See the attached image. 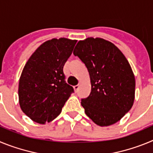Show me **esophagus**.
I'll list each match as a JSON object with an SVG mask.
<instances>
[{"label":"esophagus","mask_w":153,"mask_h":153,"mask_svg":"<svg viewBox=\"0 0 153 153\" xmlns=\"http://www.w3.org/2000/svg\"><path fill=\"white\" fill-rule=\"evenodd\" d=\"M79 84H77V85H75V86H74V90H77L78 89H79Z\"/></svg>","instance_id":"esophagus-1"}]
</instances>
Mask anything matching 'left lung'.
I'll return each mask as SVG.
<instances>
[{"instance_id":"1","label":"left lung","mask_w":153,"mask_h":153,"mask_svg":"<svg viewBox=\"0 0 153 153\" xmlns=\"http://www.w3.org/2000/svg\"><path fill=\"white\" fill-rule=\"evenodd\" d=\"M74 54L90 74L91 92L81 100L86 116L100 126L120 121L132 108L136 89L134 74L122 51L109 40L88 37L78 41Z\"/></svg>"}]
</instances>
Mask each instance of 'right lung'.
Masks as SVG:
<instances>
[{
	"label": "right lung",
	"instance_id": "add662e5",
	"mask_svg": "<svg viewBox=\"0 0 153 153\" xmlns=\"http://www.w3.org/2000/svg\"><path fill=\"white\" fill-rule=\"evenodd\" d=\"M76 41L65 37L47 40L27 61L19 79V104L33 122L54 120L74 92L65 83L63 69Z\"/></svg>",
	"mask_w": 153,
	"mask_h": 153
}]
</instances>
